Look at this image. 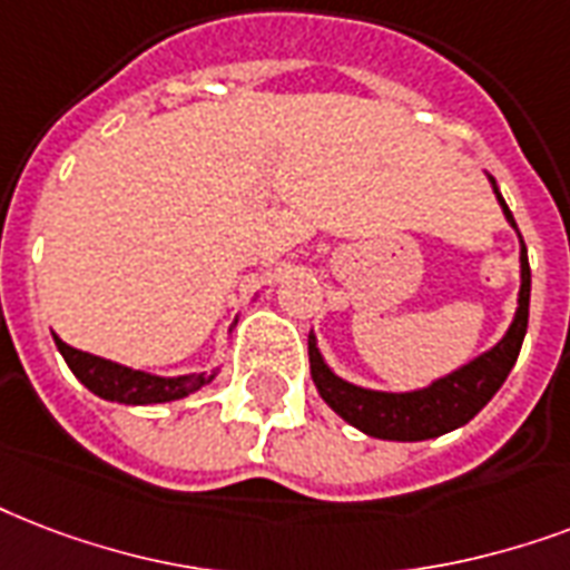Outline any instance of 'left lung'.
I'll return each instance as SVG.
<instances>
[{
  "instance_id": "8db88e82",
  "label": "left lung",
  "mask_w": 570,
  "mask_h": 570,
  "mask_svg": "<svg viewBox=\"0 0 570 570\" xmlns=\"http://www.w3.org/2000/svg\"><path fill=\"white\" fill-rule=\"evenodd\" d=\"M493 194H497L499 206L505 212L508 224L517 229L514 215L505 206V199L499 194L497 179L490 176ZM520 236V233H517ZM529 289H532V272H529V256L523 236H520V295H517V314L514 323L508 325L505 337L463 364L460 371L442 376V380L430 382L428 389L419 391H373L353 385V382L341 380L337 373L323 362V355L316 350V337H307V355H311V376H314L316 391L323 394V401L332 406L343 421H350L367 436L376 440H394V442H421L442 436L449 430L463 428L472 421L478 412L484 410L493 394L502 389L508 373L514 367L523 337H527L529 325Z\"/></svg>"
}]
</instances>
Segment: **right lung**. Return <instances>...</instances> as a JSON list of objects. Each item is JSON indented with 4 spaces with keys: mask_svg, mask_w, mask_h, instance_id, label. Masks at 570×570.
I'll return each instance as SVG.
<instances>
[{
    "mask_svg": "<svg viewBox=\"0 0 570 570\" xmlns=\"http://www.w3.org/2000/svg\"><path fill=\"white\" fill-rule=\"evenodd\" d=\"M59 353L68 362L71 373L86 385V389L104 397V401L128 403V406H149V403L181 401L194 391L215 380V373H188V376H151L146 371H130L125 364L107 362L101 355L73 350L53 334Z\"/></svg>",
    "mask_w": 570,
    "mask_h": 570,
    "instance_id": "add662e5",
    "label": "right lung"
}]
</instances>
